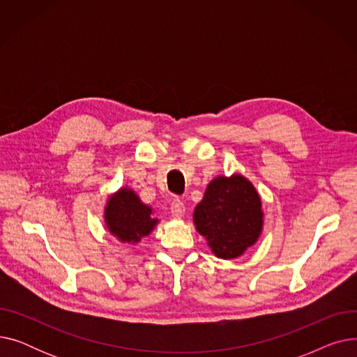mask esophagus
<instances>
[{"label": "esophagus", "instance_id": "1", "mask_svg": "<svg viewBox=\"0 0 357 357\" xmlns=\"http://www.w3.org/2000/svg\"><path fill=\"white\" fill-rule=\"evenodd\" d=\"M171 214L175 218H182L185 214V205L181 199H174L171 204Z\"/></svg>", "mask_w": 357, "mask_h": 357}]
</instances>
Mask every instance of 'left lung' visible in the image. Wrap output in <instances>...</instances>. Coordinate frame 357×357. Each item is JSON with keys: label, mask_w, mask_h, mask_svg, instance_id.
<instances>
[{"label": "left lung", "mask_w": 357, "mask_h": 357, "mask_svg": "<svg viewBox=\"0 0 357 357\" xmlns=\"http://www.w3.org/2000/svg\"><path fill=\"white\" fill-rule=\"evenodd\" d=\"M261 199L240 174L217 176L194 210L197 231L220 259H236L252 248L264 230Z\"/></svg>", "instance_id": "obj_1"}]
</instances>
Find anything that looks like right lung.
Here are the masks:
<instances>
[{
    "mask_svg": "<svg viewBox=\"0 0 357 357\" xmlns=\"http://www.w3.org/2000/svg\"><path fill=\"white\" fill-rule=\"evenodd\" d=\"M104 221L112 236L128 245H137L142 237L152 233L159 222L153 217L152 207L142 202L140 197L127 186L108 197Z\"/></svg>",
    "mask_w": 357,
    "mask_h": 357,
    "instance_id": "1",
    "label": "right lung"
}]
</instances>
